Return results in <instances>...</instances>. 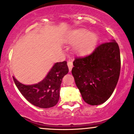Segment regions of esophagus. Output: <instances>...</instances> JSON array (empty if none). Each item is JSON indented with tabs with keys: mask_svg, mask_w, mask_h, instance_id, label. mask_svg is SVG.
Listing matches in <instances>:
<instances>
[{
	"mask_svg": "<svg viewBox=\"0 0 134 134\" xmlns=\"http://www.w3.org/2000/svg\"><path fill=\"white\" fill-rule=\"evenodd\" d=\"M67 65H68V67H69V71L71 72L72 69L73 67V63L71 61H69L68 62H67Z\"/></svg>",
	"mask_w": 134,
	"mask_h": 134,
	"instance_id": "esophagus-1",
	"label": "esophagus"
}]
</instances>
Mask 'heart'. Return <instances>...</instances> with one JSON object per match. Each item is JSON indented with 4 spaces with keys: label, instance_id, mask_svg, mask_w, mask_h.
Instances as JSON below:
<instances>
[{
    "label": "heart",
    "instance_id": "b5f03b06",
    "mask_svg": "<svg viewBox=\"0 0 134 134\" xmlns=\"http://www.w3.org/2000/svg\"><path fill=\"white\" fill-rule=\"evenodd\" d=\"M65 41L69 44H75L74 52L78 55L87 56L92 53L98 41V36L94 32H89L85 28H79L70 31Z\"/></svg>",
    "mask_w": 134,
    "mask_h": 134
}]
</instances>
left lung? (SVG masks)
<instances>
[{"label":"left lung","mask_w":134,"mask_h":134,"mask_svg":"<svg viewBox=\"0 0 134 134\" xmlns=\"http://www.w3.org/2000/svg\"><path fill=\"white\" fill-rule=\"evenodd\" d=\"M73 65L72 74L83 100L88 105H101L111 96L119 80V46L114 40L102 43L89 56L76 58Z\"/></svg>","instance_id":"1"}]
</instances>
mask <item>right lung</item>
Wrapping results in <instances>:
<instances>
[{
	"instance_id": "obj_1",
	"label": "right lung",
	"mask_w": 134,
	"mask_h": 134,
	"mask_svg": "<svg viewBox=\"0 0 134 134\" xmlns=\"http://www.w3.org/2000/svg\"><path fill=\"white\" fill-rule=\"evenodd\" d=\"M69 72L67 62L54 63L46 76L41 81L33 85H24L14 76L18 89L24 98L35 106L47 108L55 106L60 98L62 80Z\"/></svg>"
}]
</instances>
